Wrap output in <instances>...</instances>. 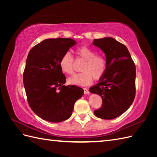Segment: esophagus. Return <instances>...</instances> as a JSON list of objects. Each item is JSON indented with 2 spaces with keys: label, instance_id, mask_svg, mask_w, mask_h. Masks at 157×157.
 I'll list each match as a JSON object with an SVG mask.
<instances>
[{
  "label": "esophagus",
  "instance_id": "1",
  "mask_svg": "<svg viewBox=\"0 0 157 157\" xmlns=\"http://www.w3.org/2000/svg\"><path fill=\"white\" fill-rule=\"evenodd\" d=\"M84 94H89V93H90V92H89V90H88V89L86 88H84Z\"/></svg>",
  "mask_w": 157,
  "mask_h": 157
}]
</instances>
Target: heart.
<instances>
[{
  "label": "heart",
  "mask_w": 157,
  "mask_h": 157,
  "mask_svg": "<svg viewBox=\"0 0 157 157\" xmlns=\"http://www.w3.org/2000/svg\"><path fill=\"white\" fill-rule=\"evenodd\" d=\"M75 61H84L80 73L69 79V83L77 86H88L93 79L98 81L103 78L107 69L108 63L105 56L96 54L93 48L87 46H81L75 50ZM62 71L71 75L75 72V60L69 52L62 56L59 62Z\"/></svg>",
  "instance_id": "b5f03b06"
}]
</instances>
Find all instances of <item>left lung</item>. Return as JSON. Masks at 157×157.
<instances>
[{
  "label": "left lung",
  "instance_id": "1",
  "mask_svg": "<svg viewBox=\"0 0 157 157\" xmlns=\"http://www.w3.org/2000/svg\"><path fill=\"white\" fill-rule=\"evenodd\" d=\"M93 44L105 52L108 66L105 75L90 92L99 94L101 107L94 115L113 119L128 110L136 96V65L128 49L113 38L94 39Z\"/></svg>",
  "mask_w": 157,
  "mask_h": 157
}]
</instances>
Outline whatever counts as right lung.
Here are the masks:
<instances>
[{"label":"right lung","instance_id":"1","mask_svg":"<svg viewBox=\"0 0 157 157\" xmlns=\"http://www.w3.org/2000/svg\"><path fill=\"white\" fill-rule=\"evenodd\" d=\"M75 44L68 38L46 39L28 55L23 79L28 104L47 121L69 119L75 102L84 94V90L78 86L64 85L66 78L59 65L62 56Z\"/></svg>","mask_w":157,"mask_h":157}]
</instances>
